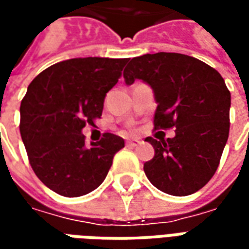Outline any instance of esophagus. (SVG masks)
<instances>
[{"label":"esophagus","mask_w":249,"mask_h":249,"mask_svg":"<svg viewBox=\"0 0 249 249\" xmlns=\"http://www.w3.org/2000/svg\"><path fill=\"white\" fill-rule=\"evenodd\" d=\"M139 144H141L140 139H128L126 140V146H129V148H135Z\"/></svg>","instance_id":"1"}]
</instances>
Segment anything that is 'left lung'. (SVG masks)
<instances>
[{
	"label": "left lung",
	"mask_w": 249,
	"mask_h": 249,
	"mask_svg": "<svg viewBox=\"0 0 249 249\" xmlns=\"http://www.w3.org/2000/svg\"><path fill=\"white\" fill-rule=\"evenodd\" d=\"M126 85L142 80L157 103L155 129L176 128L175 137H146L155 149L144 164L157 189L188 196L208 183L219 167L230 135L231 93L213 68L180 53L135 57L124 69Z\"/></svg>",
	"instance_id": "1"
}]
</instances>
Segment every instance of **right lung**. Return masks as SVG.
<instances>
[{
	"label": "right lung",
	"mask_w": 249,
	"mask_h": 249,
	"mask_svg": "<svg viewBox=\"0 0 249 249\" xmlns=\"http://www.w3.org/2000/svg\"><path fill=\"white\" fill-rule=\"evenodd\" d=\"M128 58L85 57L49 66L28 87L19 107V132L36 176L65 197H78L103 183L124 139L105 133L85 145L82 129L103 113L107 93Z\"/></svg>",
	"instance_id": "right-lung-1"
}]
</instances>
